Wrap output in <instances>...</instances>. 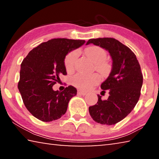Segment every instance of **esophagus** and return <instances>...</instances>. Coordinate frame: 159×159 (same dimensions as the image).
I'll list each match as a JSON object with an SVG mask.
<instances>
[{"label": "esophagus", "mask_w": 159, "mask_h": 159, "mask_svg": "<svg viewBox=\"0 0 159 159\" xmlns=\"http://www.w3.org/2000/svg\"><path fill=\"white\" fill-rule=\"evenodd\" d=\"M78 93L81 95H85L86 94H87V93L85 92V91H82V90H78Z\"/></svg>", "instance_id": "obj_1"}]
</instances>
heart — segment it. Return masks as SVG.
<instances>
[{"mask_svg": "<svg viewBox=\"0 0 159 159\" xmlns=\"http://www.w3.org/2000/svg\"><path fill=\"white\" fill-rule=\"evenodd\" d=\"M85 53L88 57L97 64L96 67L99 71L102 72L106 71L107 66L104 62L107 60V55L106 51L103 48L99 46H92L88 48L85 50ZM78 55H79V52L76 50L71 51L67 54L64 59V66L66 70L73 69ZM101 78L98 74H95L88 76V75L78 74L73 77L72 83L76 87L80 89L88 90L94 85L98 84Z\"/></svg>", "mask_w": 159, "mask_h": 159, "instance_id": "heart-1", "label": "heart"}]
</instances>
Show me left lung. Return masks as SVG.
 I'll use <instances>...</instances> for the list:
<instances>
[{"instance_id":"obj_1","label":"left lung","mask_w":159,"mask_h":159,"mask_svg":"<svg viewBox=\"0 0 159 159\" xmlns=\"http://www.w3.org/2000/svg\"><path fill=\"white\" fill-rule=\"evenodd\" d=\"M93 43L109 51L112 58V69L109 77L102 83L107 100L98 95V103L89 107V113L95 122L114 125L132 111L139 99L143 76L136 55L130 48L113 38L90 39L86 45Z\"/></svg>"}]
</instances>
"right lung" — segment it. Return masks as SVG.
Returning <instances> with one entry per match:
<instances>
[{"instance_id": "add662e5", "label": "right lung", "mask_w": 159, "mask_h": 159, "mask_svg": "<svg viewBox=\"0 0 159 159\" xmlns=\"http://www.w3.org/2000/svg\"><path fill=\"white\" fill-rule=\"evenodd\" d=\"M84 40L54 39L32 49L21 64L18 89L31 114L43 122L57 120L65 114L70 99L77 94L74 86L54 91L52 86L66 75L64 59L81 46Z\"/></svg>"}]
</instances>
